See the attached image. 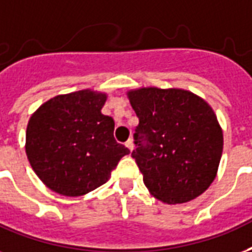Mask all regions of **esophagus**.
<instances>
[{"label": "esophagus", "instance_id": "obj_1", "mask_svg": "<svg viewBox=\"0 0 252 252\" xmlns=\"http://www.w3.org/2000/svg\"><path fill=\"white\" fill-rule=\"evenodd\" d=\"M126 147L129 149V151H133V148H134V144H133V140L129 139L128 141L126 143Z\"/></svg>", "mask_w": 252, "mask_h": 252}]
</instances>
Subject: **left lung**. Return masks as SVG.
Here are the masks:
<instances>
[{
  "mask_svg": "<svg viewBox=\"0 0 252 252\" xmlns=\"http://www.w3.org/2000/svg\"><path fill=\"white\" fill-rule=\"evenodd\" d=\"M128 97L139 118L132 157L151 194L166 203L202 194L216 178L223 151L210 105L178 88H140Z\"/></svg>",
  "mask_w": 252,
  "mask_h": 252,
  "instance_id": "8db88e82",
  "label": "left lung"
}]
</instances>
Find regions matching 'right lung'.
Returning a JSON list of instances; mask_svg holds the SVG:
<instances>
[{
  "mask_svg": "<svg viewBox=\"0 0 252 252\" xmlns=\"http://www.w3.org/2000/svg\"><path fill=\"white\" fill-rule=\"evenodd\" d=\"M105 100V94L91 90L58 95L29 120V162L55 193L87 194L108 181L120 158L129 153L113 137V119L101 113Z\"/></svg>",
  "mask_w": 252,
  "mask_h": 252,
  "instance_id": "obj_1",
  "label": "right lung"
}]
</instances>
